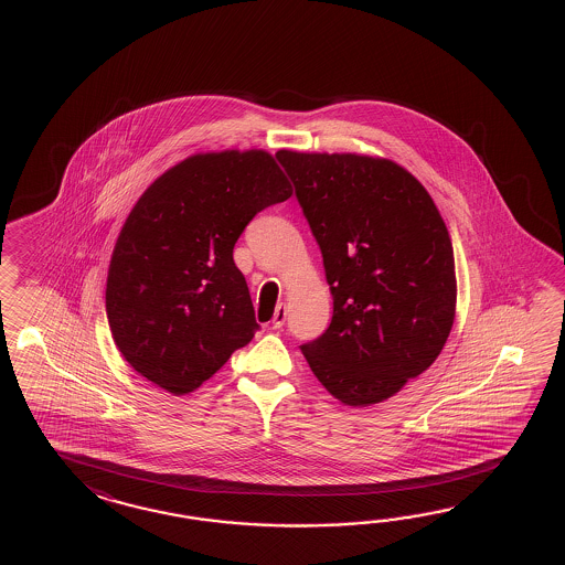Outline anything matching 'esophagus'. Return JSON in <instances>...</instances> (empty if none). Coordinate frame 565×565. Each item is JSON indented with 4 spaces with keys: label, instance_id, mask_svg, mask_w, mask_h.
I'll use <instances>...</instances> for the list:
<instances>
[{
    "label": "esophagus",
    "instance_id": "34e87169",
    "mask_svg": "<svg viewBox=\"0 0 565 565\" xmlns=\"http://www.w3.org/2000/svg\"><path fill=\"white\" fill-rule=\"evenodd\" d=\"M287 321V305H278L277 311H275V317H273V329H280L282 324Z\"/></svg>",
    "mask_w": 565,
    "mask_h": 565
}]
</instances>
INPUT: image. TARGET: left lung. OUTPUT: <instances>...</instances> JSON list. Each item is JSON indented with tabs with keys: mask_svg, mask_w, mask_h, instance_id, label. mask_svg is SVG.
Returning a JSON list of instances; mask_svg holds the SVG:
<instances>
[{
	"mask_svg": "<svg viewBox=\"0 0 565 565\" xmlns=\"http://www.w3.org/2000/svg\"><path fill=\"white\" fill-rule=\"evenodd\" d=\"M277 157L333 297L329 329L300 351L341 404H380L433 365L455 323L445 220L420 181L392 159L288 149Z\"/></svg>",
	"mask_w": 565,
	"mask_h": 565,
	"instance_id": "obj_1",
	"label": "left lung"
}]
</instances>
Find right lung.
Listing matches in <instances>:
<instances>
[{
	"mask_svg": "<svg viewBox=\"0 0 565 565\" xmlns=\"http://www.w3.org/2000/svg\"><path fill=\"white\" fill-rule=\"evenodd\" d=\"M292 195L263 149L195 153L159 175L125 220L107 277L115 345L149 382L185 396L258 329L234 244Z\"/></svg>",
	"mask_w": 565,
	"mask_h": 565,
	"instance_id": "1",
	"label": "right lung"
}]
</instances>
